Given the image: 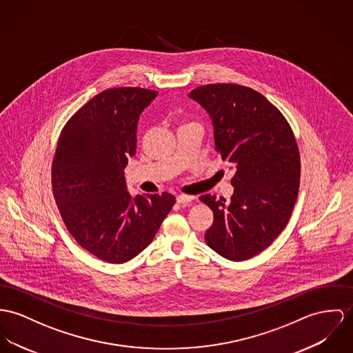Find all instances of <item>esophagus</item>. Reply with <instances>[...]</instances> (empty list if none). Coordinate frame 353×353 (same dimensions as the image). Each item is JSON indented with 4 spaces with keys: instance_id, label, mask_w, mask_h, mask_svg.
Instances as JSON below:
<instances>
[{
    "instance_id": "esophagus-1",
    "label": "esophagus",
    "mask_w": 353,
    "mask_h": 353,
    "mask_svg": "<svg viewBox=\"0 0 353 353\" xmlns=\"http://www.w3.org/2000/svg\"><path fill=\"white\" fill-rule=\"evenodd\" d=\"M193 196H190V194H179L177 197H176V200H177V203L179 204H181V205H190V203L193 201Z\"/></svg>"
}]
</instances>
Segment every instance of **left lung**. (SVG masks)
<instances>
[{"instance_id":"8db88e82","label":"left lung","mask_w":353,"mask_h":353,"mask_svg":"<svg viewBox=\"0 0 353 353\" xmlns=\"http://www.w3.org/2000/svg\"><path fill=\"white\" fill-rule=\"evenodd\" d=\"M190 98L210 112L216 152L236 169L230 201L200 196L214 212L205 242L227 259H250L276 239L292 216L301 174L299 143L283 114L250 87L205 84Z\"/></svg>"}]
</instances>
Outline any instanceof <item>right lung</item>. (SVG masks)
Masks as SVG:
<instances>
[{"mask_svg": "<svg viewBox=\"0 0 353 353\" xmlns=\"http://www.w3.org/2000/svg\"><path fill=\"white\" fill-rule=\"evenodd\" d=\"M157 94L108 88L67 121L57 139L52 192L59 212L78 244L109 263H125L143 251L176 203L168 192L133 200L123 177L136 154L139 114Z\"/></svg>", "mask_w": 353, "mask_h": 353, "instance_id": "1", "label": "right lung"}]
</instances>
